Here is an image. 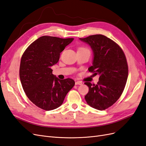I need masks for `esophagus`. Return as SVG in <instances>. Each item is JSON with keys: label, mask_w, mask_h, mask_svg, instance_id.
Segmentation results:
<instances>
[{"label": "esophagus", "mask_w": 146, "mask_h": 146, "mask_svg": "<svg viewBox=\"0 0 146 146\" xmlns=\"http://www.w3.org/2000/svg\"><path fill=\"white\" fill-rule=\"evenodd\" d=\"M82 84H83V83L80 81H77L76 82H75V84L76 85H82Z\"/></svg>", "instance_id": "1"}]
</instances>
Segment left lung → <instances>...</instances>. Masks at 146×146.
<instances>
[{"label": "left lung", "mask_w": 146, "mask_h": 146, "mask_svg": "<svg viewBox=\"0 0 146 146\" xmlns=\"http://www.w3.org/2000/svg\"><path fill=\"white\" fill-rule=\"evenodd\" d=\"M93 52L92 65L89 71L100 75L97 84L84 83L89 92L84 98L92 108L103 110L111 106L121 96L128 77V66L121 48L102 34L80 38Z\"/></svg>", "instance_id": "1"}]
</instances>
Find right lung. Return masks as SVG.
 I'll use <instances>...</instances> for the list:
<instances>
[{
	"label": "right lung",
	"instance_id": "add662e5",
	"mask_svg": "<svg viewBox=\"0 0 146 146\" xmlns=\"http://www.w3.org/2000/svg\"><path fill=\"white\" fill-rule=\"evenodd\" d=\"M73 40L42 36L30 44L23 53L20 79L27 96L37 107L46 110L57 109L74 87L72 79L60 80L52 74L51 68L57 63L60 53Z\"/></svg>",
	"mask_w": 146,
	"mask_h": 146
}]
</instances>
